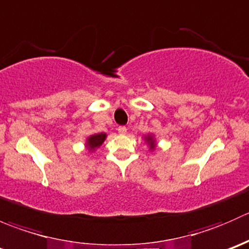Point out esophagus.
Here are the masks:
<instances>
[{"mask_svg": "<svg viewBox=\"0 0 249 249\" xmlns=\"http://www.w3.org/2000/svg\"><path fill=\"white\" fill-rule=\"evenodd\" d=\"M126 131H127V129L125 126H119V127H118V132H119L120 135H125V134H126Z\"/></svg>", "mask_w": 249, "mask_h": 249, "instance_id": "34e87169", "label": "esophagus"}]
</instances>
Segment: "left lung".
I'll use <instances>...</instances> for the list:
<instances>
[{
    "label": "left lung",
    "mask_w": 249,
    "mask_h": 249,
    "mask_svg": "<svg viewBox=\"0 0 249 249\" xmlns=\"http://www.w3.org/2000/svg\"><path fill=\"white\" fill-rule=\"evenodd\" d=\"M147 142L149 143V147H150V149H154V147H155V143H154V139H153V136H148V137H147Z\"/></svg>",
    "instance_id": "left-lung-1"
}]
</instances>
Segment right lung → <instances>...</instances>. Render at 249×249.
<instances>
[{
	"label": "right lung",
	"instance_id": "right-lung-1",
	"mask_svg": "<svg viewBox=\"0 0 249 249\" xmlns=\"http://www.w3.org/2000/svg\"><path fill=\"white\" fill-rule=\"evenodd\" d=\"M105 139H106V134H96L90 136L87 141L88 149L91 152V150H95V148H99L104 143Z\"/></svg>",
	"mask_w": 249,
	"mask_h": 249
}]
</instances>
